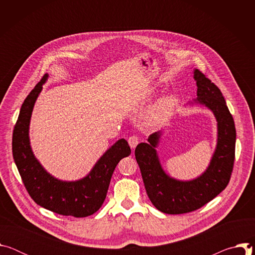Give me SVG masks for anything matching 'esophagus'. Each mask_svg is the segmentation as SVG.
Returning a JSON list of instances; mask_svg holds the SVG:
<instances>
[{
	"label": "esophagus",
	"mask_w": 255,
	"mask_h": 255,
	"mask_svg": "<svg viewBox=\"0 0 255 255\" xmlns=\"http://www.w3.org/2000/svg\"><path fill=\"white\" fill-rule=\"evenodd\" d=\"M139 137H137V136H131V137H129V139H128V143H129V145H130V147L131 148H135L136 146H137V144L139 143Z\"/></svg>",
	"instance_id": "34e87169"
}]
</instances>
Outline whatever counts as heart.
Masks as SVG:
<instances>
[{"label":"heart","instance_id":"heart-1","mask_svg":"<svg viewBox=\"0 0 255 255\" xmlns=\"http://www.w3.org/2000/svg\"><path fill=\"white\" fill-rule=\"evenodd\" d=\"M175 100L172 97L160 99L144 117V123L147 126L155 127L163 124L172 113Z\"/></svg>","mask_w":255,"mask_h":255}]
</instances>
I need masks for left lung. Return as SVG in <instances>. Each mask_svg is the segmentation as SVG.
<instances>
[{
  "mask_svg": "<svg viewBox=\"0 0 255 255\" xmlns=\"http://www.w3.org/2000/svg\"><path fill=\"white\" fill-rule=\"evenodd\" d=\"M194 79L198 87L195 102L209 108L218 122L217 147L206 171L190 181L168 176L155 150L160 131L151 134L148 143H139L135 148L147 196L153 206L165 214H185L200 209L225 190L233 170L236 141L233 117L219 88L199 69L194 70Z\"/></svg>",
  "mask_w": 255,
  "mask_h": 255,
  "instance_id": "obj_1",
  "label": "left lung"
}]
</instances>
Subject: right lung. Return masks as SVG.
<instances>
[{"mask_svg":"<svg viewBox=\"0 0 255 255\" xmlns=\"http://www.w3.org/2000/svg\"><path fill=\"white\" fill-rule=\"evenodd\" d=\"M47 78V74L43 76L21 107L13 131V157L23 184L36 204L59 215L88 217L102 207L115 167L122 158L130 155L131 149L125 139L118 140L98 160L92 171L77 181H62L50 175L35 158L29 141L33 107Z\"/></svg>","mask_w":255,"mask_h":255,"instance_id":"add662e5","label":"right lung"}]
</instances>
